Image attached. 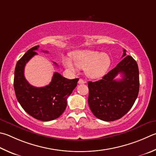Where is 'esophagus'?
Returning <instances> with one entry per match:
<instances>
[{
	"label": "esophagus",
	"mask_w": 156,
	"mask_h": 156,
	"mask_svg": "<svg viewBox=\"0 0 156 156\" xmlns=\"http://www.w3.org/2000/svg\"><path fill=\"white\" fill-rule=\"evenodd\" d=\"M84 83H86V81L84 80L83 79H80L78 81V84H84Z\"/></svg>",
	"instance_id": "esophagus-1"
}]
</instances>
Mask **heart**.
Returning <instances> with one entry per match:
<instances>
[{
    "label": "heart",
    "mask_w": 156,
    "mask_h": 156,
    "mask_svg": "<svg viewBox=\"0 0 156 156\" xmlns=\"http://www.w3.org/2000/svg\"><path fill=\"white\" fill-rule=\"evenodd\" d=\"M72 58L76 66L79 68L85 69L86 75L93 79L103 76L106 73L111 63L108 55L93 50L76 52L73 53ZM63 63L67 69L71 72H74L75 66L70 59L64 58Z\"/></svg>",
    "instance_id": "heart-1"
}]
</instances>
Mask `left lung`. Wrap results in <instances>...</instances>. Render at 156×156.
<instances>
[{
    "instance_id": "8db88e82",
    "label": "left lung",
    "mask_w": 156,
    "mask_h": 156,
    "mask_svg": "<svg viewBox=\"0 0 156 156\" xmlns=\"http://www.w3.org/2000/svg\"><path fill=\"white\" fill-rule=\"evenodd\" d=\"M122 61L100 80L88 83V104L99 119L117 120L131 109L139 91V71L136 62L123 50ZM121 73L122 78H114Z\"/></svg>"
}]
</instances>
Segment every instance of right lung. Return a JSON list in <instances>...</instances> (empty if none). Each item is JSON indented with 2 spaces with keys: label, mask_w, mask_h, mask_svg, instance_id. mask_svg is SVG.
Masks as SVG:
<instances>
[{
  "label": "right lung",
  "mask_w": 156,
  "mask_h": 156,
  "mask_svg": "<svg viewBox=\"0 0 156 156\" xmlns=\"http://www.w3.org/2000/svg\"><path fill=\"white\" fill-rule=\"evenodd\" d=\"M39 47L36 46L29 49L17 62L13 87L17 100L28 114L40 121H52L65 111L67 98L77 86L79 79L70 80L55 72L48 85L35 87L30 84L24 77V67L33 56L37 55L36 50Z\"/></svg>",
  "instance_id": "obj_1"
}]
</instances>
